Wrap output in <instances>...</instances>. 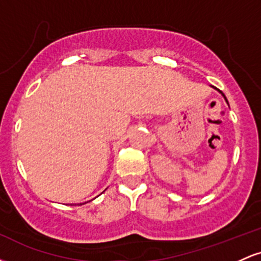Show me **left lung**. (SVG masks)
Masks as SVG:
<instances>
[{
    "mask_svg": "<svg viewBox=\"0 0 261 261\" xmlns=\"http://www.w3.org/2000/svg\"><path fill=\"white\" fill-rule=\"evenodd\" d=\"M211 87H212V88H215V89H216V91H218V92H220V93H221V94H222V95H223V98H224V100H226V101H227V104H228V100H227V98H226V95H224V94H223V93H222V92H221V91H220V89H217V88H216V87H214V86H211Z\"/></svg>",
    "mask_w": 261,
    "mask_h": 261,
    "instance_id": "8db88e82",
    "label": "left lung"
}]
</instances>
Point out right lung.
<instances>
[{
  "label": "right lung",
  "instance_id": "1",
  "mask_svg": "<svg viewBox=\"0 0 261 261\" xmlns=\"http://www.w3.org/2000/svg\"><path fill=\"white\" fill-rule=\"evenodd\" d=\"M85 203H86V202H85ZM81 205H82V203H81Z\"/></svg>",
  "mask_w": 261,
  "mask_h": 261
}]
</instances>
